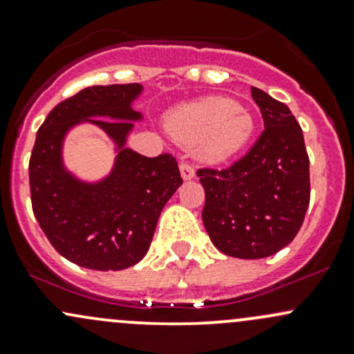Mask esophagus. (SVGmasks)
Returning a JSON list of instances; mask_svg holds the SVG:
<instances>
[{"instance_id":"obj_1","label":"esophagus","mask_w":354,"mask_h":354,"mask_svg":"<svg viewBox=\"0 0 354 354\" xmlns=\"http://www.w3.org/2000/svg\"><path fill=\"white\" fill-rule=\"evenodd\" d=\"M180 171H181V178H183V180H192V178L195 176L194 166H192L190 162H185V160L180 164Z\"/></svg>"}]
</instances>
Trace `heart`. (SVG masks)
Returning a JSON list of instances; mask_svg holds the SVG:
<instances>
[{"instance_id":"1","label":"heart","mask_w":354,"mask_h":354,"mask_svg":"<svg viewBox=\"0 0 354 354\" xmlns=\"http://www.w3.org/2000/svg\"><path fill=\"white\" fill-rule=\"evenodd\" d=\"M169 133L207 162H223L241 151L253 133V118L240 102L226 97H205L171 111L166 118Z\"/></svg>"}]
</instances>
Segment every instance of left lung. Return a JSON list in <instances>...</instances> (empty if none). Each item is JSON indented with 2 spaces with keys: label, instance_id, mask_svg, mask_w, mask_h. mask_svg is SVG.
Instances as JSON below:
<instances>
[{
  "label": "left lung",
  "instance_id": "8db88e82",
  "mask_svg": "<svg viewBox=\"0 0 354 354\" xmlns=\"http://www.w3.org/2000/svg\"><path fill=\"white\" fill-rule=\"evenodd\" d=\"M263 131L240 160L197 171L205 205L202 221L217 250L263 259L298 234L310 203V159L301 127L283 102L252 87Z\"/></svg>",
  "mask_w": 354,
  "mask_h": 354
}]
</instances>
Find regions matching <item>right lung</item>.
<instances>
[{"mask_svg": "<svg viewBox=\"0 0 354 354\" xmlns=\"http://www.w3.org/2000/svg\"><path fill=\"white\" fill-rule=\"evenodd\" d=\"M140 84L94 85L59 102L41 124L28 160L32 210L59 255L85 269L121 270L144 259L157 219L181 180L171 154L145 157L124 149ZM82 120L97 124L118 147L108 178L84 184L62 166L66 131Z\"/></svg>", "mask_w": 354, "mask_h": 354, "instance_id": "obj_1", "label": "right lung"}]
</instances>
